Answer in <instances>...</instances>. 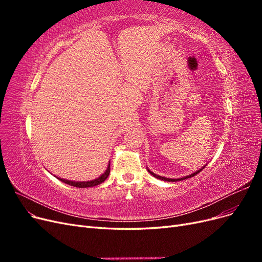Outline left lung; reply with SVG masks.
<instances>
[{"label":"left lung","mask_w":262,"mask_h":262,"mask_svg":"<svg viewBox=\"0 0 262 262\" xmlns=\"http://www.w3.org/2000/svg\"><path fill=\"white\" fill-rule=\"evenodd\" d=\"M204 167H202L201 169H199V170H196L195 172H193V173H191V175H189V176H185V177H182V178H177V179H171V178H166V177H162V176H158V175H156V173H154V172H152L150 171L149 169H147L148 170V172L150 173V175L152 176H154L155 178H157V179H161V180H165V181H180V180H184V179H187V178H191V177H193V176H195L196 173H199L202 169H203Z\"/></svg>","instance_id":"obj_1"}]
</instances>
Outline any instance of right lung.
Masks as SVG:
<instances>
[{"mask_svg": "<svg viewBox=\"0 0 262 262\" xmlns=\"http://www.w3.org/2000/svg\"><path fill=\"white\" fill-rule=\"evenodd\" d=\"M109 173H110V162L108 164V167H107L106 171L102 173L100 177L94 179V180H90V181H71V180L63 179V178H58V179H60L61 181H63L67 185L73 186V187H76V188H87V187H95L97 185H100L101 182H104L108 178Z\"/></svg>", "mask_w": 262, "mask_h": 262, "instance_id": "obj_1", "label": "right lung"}]
</instances>
